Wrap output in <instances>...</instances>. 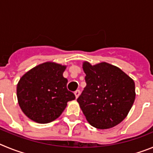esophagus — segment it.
Wrapping results in <instances>:
<instances>
[{
	"label": "esophagus",
	"instance_id": "obj_1",
	"mask_svg": "<svg viewBox=\"0 0 153 153\" xmlns=\"http://www.w3.org/2000/svg\"><path fill=\"white\" fill-rule=\"evenodd\" d=\"M74 94H75L76 96V98H78V97H79V94H80V90H76L75 92H74Z\"/></svg>",
	"mask_w": 153,
	"mask_h": 153
}]
</instances>
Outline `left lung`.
Wrapping results in <instances>:
<instances>
[{
	"instance_id": "8db88e82",
	"label": "left lung",
	"mask_w": 153,
	"mask_h": 153,
	"mask_svg": "<svg viewBox=\"0 0 153 153\" xmlns=\"http://www.w3.org/2000/svg\"><path fill=\"white\" fill-rule=\"evenodd\" d=\"M86 86L78 97L86 120L97 129L117 126L126 117L134 102L135 83L118 67L107 63H83Z\"/></svg>"
}]
</instances>
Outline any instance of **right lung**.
Masks as SVG:
<instances>
[{
  "label": "right lung",
  "instance_id": "obj_1",
  "mask_svg": "<svg viewBox=\"0 0 153 153\" xmlns=\"http://www.w3.org/2000/svg\"><path fill=\"white\" fill-rule=\"evenodd\" d=\"M66 67L51 62L42 63L24 74L18 82L17 96L22 111L31 120L48 123L60 117L68 101L76 98L67 90L63 76Z\"/></svg>",
  "mask_w": 153,
  "mask_h": 153
}]
</instances>
